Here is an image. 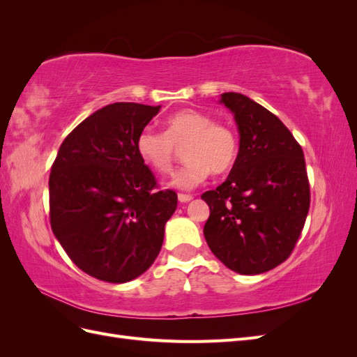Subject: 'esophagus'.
<instances>
[{
  "mask_svg": "<svg viewBox=\"0 0 357 357\" xmlns=\"http://www.w3.org/2000/svg\"><path fill=\"white\" fill-rule=\"evenodd\" d=\"M192 199H193L192 195H186V193H178V201L180 202H189Z\"/></svg>",
  "mask_w": 357,
  "mask_h": 357,
  "instance_id": "esophagus-1",
  "label": "esophagus"
}]
</instances>
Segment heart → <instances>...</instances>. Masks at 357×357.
<instances>
[{
    "instance_id": "1",
    "label": "heart",
    "mask_w": 357,
    "mask_h": 357,
    "mask_svg": "<svg viewBox=\"0 0 357 357\" xmlns=\"http://www.w3.org/2000/svg\"><path fill=\"white\" fill-rule=\"evenodd\" d=\"M183 145V158L188 162L169 181L171 186L178 189H195L207 180L210 172L225 174L238 158V137L234 129L215 123L211 116L192 109L168 116L164 134L144 128L135 139L139 159L160 174L171 171L177 149Z\"/></svg>"
}]
</instances>
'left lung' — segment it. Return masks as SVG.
<instances>
[{"instance_id":"8db88e82","label":"left lung","mask_w":357,"mask_h":357,"mask_svg":"<svg viewBox=\"0 0 357 357\" xmlns=\"http://www.w3.org/2000/svg\"><path fill=\"white\" fill-rule=\"evenodd\" d=\"M234 114L240 150L226 181L202 193L204 236L232 271L255 275L290 256L310 208L304 152L280 119L236 92L220 95Z\"/></svg>"}]
</instances>
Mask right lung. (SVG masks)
I'll return each mask as SVG.
<instances>
[{
  "mask_svg": "<svg viewBox=\"0 0 357 357\" xmlns=\"http://www.w3.org/2000/svg\"><path fill=\"white\" fill-rule=\"evenodd\" d=\"M160 105L114 102L75 126L49 177L50 225L82 271L109 283L146 273L164 243L177 193L153 190L135 139Z\"/></svg>",
  "mask_w": 357,
  "mask_h": 357,
  "instance_id": "obj_1",
  "label": "right lung"
}]
</instances>
